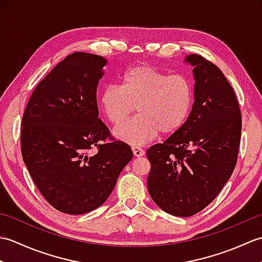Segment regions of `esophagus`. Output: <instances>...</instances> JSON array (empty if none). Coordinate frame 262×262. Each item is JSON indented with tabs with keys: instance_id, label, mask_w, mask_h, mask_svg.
Listing matches in <instances>:
<instances>
[{
	"instance_id": "34e87169",
	"label": "esophagus",
	"mask_w": 262,
	"mask_h": 262,
	"mask_svg": "<svg viewBox=\"0 0 262 262\" xmlns=\"http://www.w3.org/2000/svg\"><path fill=\"white\" fill-rule=\"evenodd\" d=\"M132 149H133V153H134L135 157H143V155L145 154V151H144V149L140 146H133Z\"/></svg>"
}]
</instances>
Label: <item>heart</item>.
Here are the masks:
<instances>
[{
  "label": "heart",
  "mask_w": 262,
  "mask_h": 262,
  "mask_svg": "<svg viewBox=\"0 0 262 262\" xmlns=\"http://www.w3.org/2000/svg\"><path fill=\"white\" fill-rule=\"evenodd\" d=\"M192 105V88L186 76L170 75L142 64L127 70L120 85H107L100 94V107L111 124L138 115L114 129L118 140L142 145L161 132L170 135L185 124Z\"/></svg>",
  "instance_id": "obj_1"
}]
</instances>
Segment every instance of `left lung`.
Segmentation results:
<instances>
[{
  "label": "left lung",
  "mask_w": 262,
  "mask_h": 262,
  "mask_svg": "<svg viewBox=\"0 0 262 262\" xmlns=\"http://www.w3.org/2000/svg\"><path fill=\"white\" fill-rule=\"evenodd\" d=\"M193 70V104L179 130L146 151L147 190L165 213L197 214L223 189L235 168L242 118L233 88L216 65L187 55Z\"/></svg>",
  "instance_id": "obj_1"
}]
</instances>
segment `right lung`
I'll return each mask as SVG.
<instances>
[{
  "instance_id": "1",
  "label": "right lung",
  "mask_w": 262,
  "mask_h": 262,
  "mask_svg": "<svg viewBox=\"0 0 262 262\" xmlns=\"http://www.w3.org/2000/svg\"><path fill=\"white\" fill-rule=\"evenodd\" d=\"M105 65L99 55H69L36 86L22 117L24 162L38 190L65 214L100 207L133 159L130 146L110 137L98 118L97 86ZM94 146L98 152L89 155Z\"/></svg>"
}]
</instances>
